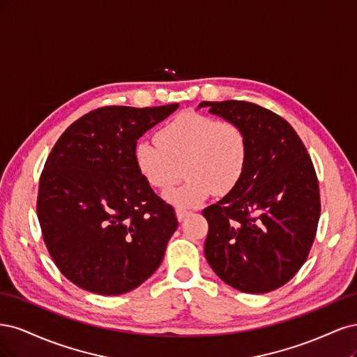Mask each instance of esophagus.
Returning a JSON list of instances; mask_svg holds the SVG:
<instances>
[{
	"instance_id": "1",
	"label": "esophagus",
	"mask_w": 357,
	"mask_h": 357,
	"mask_svg": "<svg viewBox=\"0 0 357 357\" xmlns=\"http://www.w3.org/2000/svg\"><path fill=\"white\" fill-rule=\"evenodd\" d=\"M176 214H177V219L181 222V220L185 219L186 215L189 214V211H188V210H185V208H177V210H176Z\"/></svg>"
}]
</instances>
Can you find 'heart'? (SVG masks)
I'll return each instance as SVG.
<instances>
[{"instance_id": "b5f03b06", "label": "heart", "mask_w": 357, "mask_h": 357, "mask_svg": "<svg viewBox=\"0 0 357 357\" xmlns=\"http://www.w3.org/2000/svg\"><path fill=\"white\" fill-rule=\"evenodd\" d=\"M137 168L150 186L169 190L177 207H195L210 193L225 197L241 181L248 162V139L235 122L201 113H181L162 126L156 142L142 139L134 149Z\"/></svg>"}]
</instances>
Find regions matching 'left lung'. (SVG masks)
<instances>
[{"instance_id": "left-lung-1", "label": "left lung", "mask_w": 357, "mask_h": 357, "mask_svg": "<svg viewBox=\"0 0 357 357\" xmlns=\"http://www.w3.org/2000/svg\"><path fill=\"white\" fill-rule=\"evenodd\" d=\"M213 114L247 134L241 181L202 210L208 222L204 253L226 284L245 294L284 286L305 264L320 218L314 165L291 125L248 101H204Z\"/></svg>"}]
</instances>
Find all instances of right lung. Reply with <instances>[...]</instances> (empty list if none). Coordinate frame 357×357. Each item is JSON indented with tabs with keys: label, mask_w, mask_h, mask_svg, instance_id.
I'll return each mask as SVG.
<instances>
[{
	"label": "right lung",
	"mask_w": 357,
	"mask_h": 357,
	"mask_svg": "<svg viewBox=\"0 0 357 357\" xmlns=\"http://www.w3.org/2000/svg\"><path fill=\"white\" fill-rule=\"evenodd\" d=\"M177 107H100L53 146L40 176L37 215L49 255L75 286L122 295L160 265L178 222L139 174L134 149Z\"/></svg>",
	"instance_id": "1"
}]
</instances>
